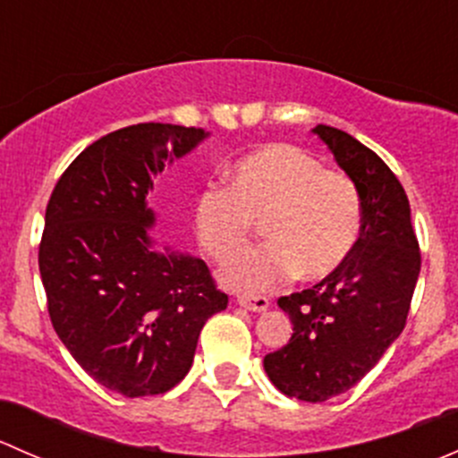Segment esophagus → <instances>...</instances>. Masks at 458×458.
Listing matches in <instances>:
<instances>
[{"label": "esophagus", "instance_id": "esophagus-1", "mask_svg": "<svg viewBox=\"0 0 458 458\" xmlns=\"http://www.w3.org/2000/svg\"><path fill=\"white\" fill-rule=\"evenodd\" d=\"M237 303L250 312H266L267 306H270L266 297H250V294H239Z\"/></svg>", "mask_w": 458, "mask_h": 458}]
</instances>
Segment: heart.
Segmentation results:
<instances>
[{
  "mask_svg": "<svg viewBox=\"0 0 458 458\" xmlns=\"http://www.w3.org/2000/svg\"><path fill=\"white\" fill-rule=\"evenodd\" d=\"M255 224L267 243L230 263L225 284L263 293L293 275L326 279L361 237V195L348 174L326 170L301 148L267 143L234 161L228 188H206L192 210L197 242L219 263L246 250Z\"/></svg>",
  "mask_w": 458,
  "mask_h": 458,
  "instance_id": "1",
  "label": "heart"
}]
</instances>
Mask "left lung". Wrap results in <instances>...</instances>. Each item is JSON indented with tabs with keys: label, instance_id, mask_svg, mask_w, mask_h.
Segmentation results:
<instances>
[{
	"label": "left lung",
	"instance_id": "8db88e82",
	"mask_svg": "<svg viewBox=\"0 0 458 458\" xmlns=\"http://www.w3.org/2000/svg\"><path fill=\"white\" fill-rule=\"evenodd\" d=\"M312 132L361 195V237L339 270L279 299L294 332L263 368L284 394L321 403L357 386L401 335L421 252L408 195L386 161L339 128L318 123Z\"/></svg>",
	"mask_w": 458,
	"mask_h": 458
}]
</instances>
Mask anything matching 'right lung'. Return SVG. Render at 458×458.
<instances>
[{
    "label": "right lung",
    "mask_w": 458,
    "mask_h": 458,
    "mask_svg": "<svg viewBox=\"0 0 458 458\" xmlns=\"http://www.w3.org/2000/svg\"><path fill=\"white\" fill-rule=\"evenodd\" d=\"M208 137L137 123L101 137L59 177L39 243L55 332L77 363L123 396L164 394L192 366L203 323L225 310L201 259L157 250L152 179Z\"/></svg>",
    "instance_id": "right-lung-1"
}]
</instances>
